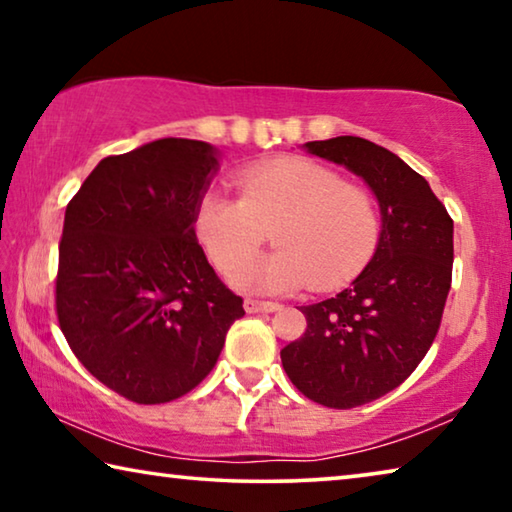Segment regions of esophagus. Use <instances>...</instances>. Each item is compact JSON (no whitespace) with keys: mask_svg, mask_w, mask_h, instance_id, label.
Returning a JSON list of instances; mask_svg holds the SVG:
<instances>
[{"mask_svg":"<svg viewBox=\"0 0 512 512\" xmlns=\"http://www.w3.org/2000/svg\"><path fill=\"white\" fill-rule=\"evenodd\" d=\"M244 309L248 311V314H273V311L280 309V305H277V302H264V300L248 298L244 302Z\"/></svg>","mask_w":512,"mask_h":512,"instance_id":"34e87169","label":"esophagus"}]
</instances>
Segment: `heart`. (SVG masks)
Here are the masks:
<instances>
[{
    "label": "heart",
    "mask_w": 512,
    "mask_h": 512,
    "mask_svg": "<svg viewBox=\"0 0 512 512\" xmlns=\"http://www.w3.org/2000/svg\"><path fill=\"white\" fill-rule=\"evenodd\" d=\"M239 201L205 194L196 235L223 275L249 263L269 232L278 248L232 277L255 291H289L309 282L334 291L370 262L379 207L370 189L309 158H275L237 176Z\"/></svg>",
    "instance_id": "obj_1"
}]
</instances>
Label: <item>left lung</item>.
<instances>
[{"label": "left lung", "instance_id": "1", "mask_svg": "<svg viewBox=\"0 0 512 512\" xmlns=\"http://www.w3.org/2000/svg\"><path fill=\"white\" fill-rule=\"evenodd\" d=\"M305 151L357 173L381 212L368 266L334 298L302 307L305 334L280 352L302 395L354 409L400 386L436 339L452 287L454 221L427 180L384 146L341 135Z\"/></svg>", "mask_w": 512, "mask_h": 512}]
</instances>
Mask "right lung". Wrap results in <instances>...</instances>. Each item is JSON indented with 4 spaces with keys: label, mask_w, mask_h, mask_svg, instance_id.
<instances>
[{
    "label": "right lung",
    "mask_w": 512,
    "mask_h": 512,
    "mask_svg": "<svg viewBox=\"0 0 512 512\" xmlns=\"http://www.w3.org/2000/svg\"><path fill=\"white\" fill-rule=\"evenodd\" d=\"M216 171L212 144L164 137L103 158L65 210L60 329L88 372L131 402L196 388L246 314L196 241Z\"/></svg>",
    "instance_id": "right-lung-1"
}]
</instances>
